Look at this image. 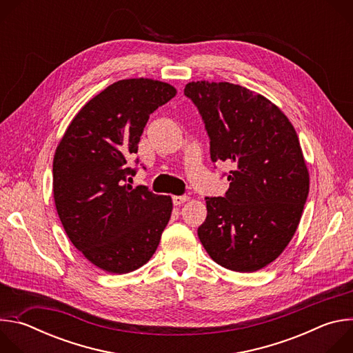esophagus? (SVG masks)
Segmentation results:
<instances>
[{
	"instance_id": "esophagus-1",
	"label": "esophagus",
	"mask_w": 353,
	"mask_h": 353,
	"mask_svg": "<svg viewBox=\"0 0 353 353\" xmlns=\"http://www.w3.org/2000/svg\"><path fill=\"white\" fill-rule=\"evenodd\" d=\"M185 201H188L187 195H174L173 196V204L174 205H181V204L185 203Z\"/></svg>"
}]
</instances>
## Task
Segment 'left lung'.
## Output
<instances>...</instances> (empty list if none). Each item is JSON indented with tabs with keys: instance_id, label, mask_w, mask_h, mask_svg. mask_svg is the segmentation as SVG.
I'll use <instances>...</instances> for the list:
<instances>
[{
	"instance_id": "obj_1",
	"label": "left lung",
	"mask_w": 353,
	"mask_h": 353,
	"mask_svg": "<svg viewBox=\"0 0 353 353\" xmlns=\"http://www.w3.org/2000/svg\"><path fill=\"white\" fill-rule=\"evenodd\" d=\"M184 94L203 116L211 161L232 162L225 196H207L198 237L210 257L236 272H254L292 240L310 177L297 134L271 100L229 82H188Z\"/></svg>"
}]
</instances>
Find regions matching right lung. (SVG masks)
<instances>
[{
	"instance_id": "1",
	"label": "right lung",
	"mask_w": 353,
	"mask_h": 353,
	"mask_svg": "<svg viewBox=\"0 0 353 353\" xmlns=\"http://www.w3.org/2000/svg\"><path fill=\"white\" fill-rule=\"evenodd\" d=\"M150 78L121 79L92 97L65 130L53 161L57 214L71 243L97 268L127 274L157 251L173 210L170 195L127 184V162L149 114L176 96Z\"/></svg>"
}]
</instances>
